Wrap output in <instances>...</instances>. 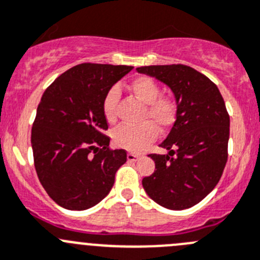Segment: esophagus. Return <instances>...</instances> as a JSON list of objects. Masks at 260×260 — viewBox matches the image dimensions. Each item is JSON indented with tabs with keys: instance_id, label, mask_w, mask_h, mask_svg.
I'll list each match as a JSON object with an SVG mask.
<instances>
[{
	"instance_id": "obj_1",
	"label": "esophagus",
	"mask_w": 260,
	"mask_h": 260,
	"mask_svg": "<svg viewBox=\"0 0 260 260\" xmlns=\"http://www.w3.org/2000/svg\"><path fill=\"white\" fill-rule=\"evenodd\" d=\"M138 157H140V155H138V153H135V152H128L127 153L128 161H136Z\"/></svg>"
}]
</instances>
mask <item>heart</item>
I'll use <instances>...</instances> for the list:
<instances>
[{
    "instance_id": "heart-1",
    "label": "heart",
    "mask_w": 260,
    "mask_h": 260,
    "mask_svg": "<svg viewBox=\"0 0 260 260\" xmlns=\"http://www.w3.org/2000/svg\"><path fill=\"white\" fill-rule=\"evenodd\" d=\"M133 95L145 103L142 120L140 125H122L113 133L114 143L128 151L145 150L151 142L157 138L158 130L168 131L173 127L178 117V107L175 100L161 94V87L157 82L148 76H138L128 85ZM118 90L110 89L103 100V114L109 123L117 122Z\"/></svg>"
}]
</instances>
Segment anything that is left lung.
<instances>
[{"label":"left lung","instance_id":"1","mask_svg":"<svg viewBox=\"0 0 260 260\" xmlns=\"http://www.w3.org/2000/svg\"><path fill=\"white\" fill-rule=\"evenodd\" d=\"M173 90L178 117L161 147L150 153L156 170L142 179L151 200L169 210H185L213 190L228 161L230 115L220 90L207 76L185 64L138 67Z\"/></svg>","mask_w":260,"mask_h":260}]
</instances>
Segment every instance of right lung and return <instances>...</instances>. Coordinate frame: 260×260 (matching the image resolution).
Wrapping results in <instances>:
<instances>
[{"label": "right lung", "mask_w": 260, "mask_h": 260, "mask_svg": "<svg viewBox=\"0 0 260 260\" xmlns=\"http://www.w3.org/2000/svg\"><path fill=\"white\" fill-rule=\"evenodd\" d=\"M132 66L81 63L45 89L31 128L34 166L50 198L67 210L98 205L127 161L109 147L103 100Z\"/></svg>", "instance_id": "obj_1"}]
</instances>
